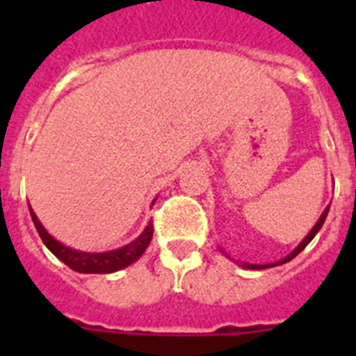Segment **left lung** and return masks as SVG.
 Here are the masks:
<instances>
[{"mask_svg": "<svg viewBox=\"0 0 356 356\" xmlns=\"http://www.w3.org/2000/svg\"><path fill=\"white\" fill-rule=\"evenodd\" d=\"M329 207H331V205H327V209H325V211H323V214H321V216H320V220L316 222L314 227L310 229V233L307 234V236H305L303 240L299 242L298 248L293 249V251H290V253H288L286 257H284V259L277 260V262H271V264H249V262H240V266H242V268H245V270H266V268H273V266H281V264H286V262H290V260H292L293 257H298V254L301 253V251H303V249L307 248V245H309L310 240H312V238H314L316 234H318V231H320L321 225H323V222H325L327 214H329Z\"/></svg>", "mask_w": 356, "mask_h": 356, "instance_id": "left-lung-1", "label": "left lung"}]
</instances>
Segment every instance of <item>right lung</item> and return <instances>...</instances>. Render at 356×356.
Wrapping results in <instances>:
<instances>
[{
  "label": "right lung",
  "instance_id": "add662e5",
  "mask_svg": "<svg viewBox=\"0 0 356 356\" xmlns=\"http://www.w3.org/2000/svg\"><path fill=\"white\" fill-rule=\"evenodd\" d=\"M153 203H155V200H153ZM29 212L36 231L40 234L42 242L46 243V248L58 260H63L68 268H72L74 271H79V273H114V271L123 270V268H127L133 262H136L144 254V251L149 245L151 238H153V223L149 222L140 236H136L133 242H129L123 248L105 251V253H86V251L68 248V245H64L58 240H55L51 234L47 233L46 227L42 225L40 220L36 218L31 207Z\"/></svg>",
  "mask_w": 356,
  "mask_h": 356
}]
</instances>
